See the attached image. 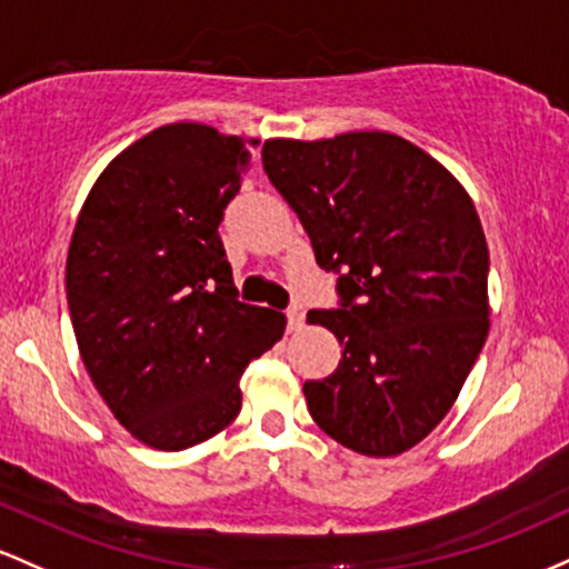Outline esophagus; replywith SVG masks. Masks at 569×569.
<instances>
[{
	"label": "esophagus",
	"mask_w": 569,
	"mask_h": 569,
	"mask_svg": "<svg viewBox=\"0 0 569 569\" xmlns=\"http://www.w3.org/2000/svg\"><path fill=\"white\" fill-rule=\"evenodd\" d=\"M284 317H287V328L290 330H298L303 325V309L298 303L290 306V309L284 311Z\"/></svg>",
	"instance_id": "34e87169"
}]
</instances>
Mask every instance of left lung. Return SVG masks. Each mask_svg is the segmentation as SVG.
I'll list each match as a JSON object with an SVG mask.
<instances>
[{
    "mask_svg": "<svg viewBox=\"0 0 569 569\" xmlns=\"http://www.w3.org/2000/svg\"><path fill=\"white\" fill-rule=\"evenodd\" d=\"M263 169L301 217L343 347L306 381L315 422L357 455L395 457L449 413L489 333V250L473 201L436 158L385 131L268 139Z\"/></svg>",
    "mask_w": 569,
    "mask_h": 569,
    "instance_id": "left-lung-1",
    "label": "left lung"
}]
</instances>
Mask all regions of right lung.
Here are the masks:
<instances>
[{"instance_id": "right-lung-1", "label": "right lung", "mask_w": 569, "mask_h": 569, "mask_svg": "<svg viewBox=\"0 0 569 569\" xmlns=\"http://www.w3.org/2000/svg\"><path fill=\"white\" fill-rule=\"evenodd\" d=\"M252 152L241 137L171 123L101 171L74 226L67 301L91 381L120 425L182 451L241 411V373L284 317L239 301L220 239Z\"/></svg>"}]
</instances>
